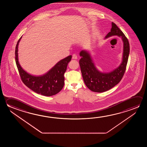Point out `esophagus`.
Returning a JSON list of instances; mask_svg holds the SVG:
<instances>
[{
    "instance_id": "esophagus-1",
    "label": "esophagus",
    "mask_w": 147,
    "mask_h": 147,
    "mask_svg": "<svg viewBox=\"0 0 147 147\" xmlns=\"http://www.w3.org/2000/svg\"><path fill=\"white\" fill-rule=\"evenodd\" d=\"M72 59H77V56L75 54H73L72 55Z\"/></svg>"
}]
</instances>
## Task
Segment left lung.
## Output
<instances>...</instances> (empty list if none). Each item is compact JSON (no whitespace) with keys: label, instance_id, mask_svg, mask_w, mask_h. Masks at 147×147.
<instances>
[{"label":"left lung","instance_id":"obj_1","mask_svg":"<svg viewBox=\"0 0 147 147\" xmlns=\"http://www.w3.org/2000/svg\"><path fill=\"white\" fill-rule=\"evenodd\" d=\"M113 36L119 37L123 41V56L120 65L110 72H103L98 70L89 51L83 50L80 52L82 58L80 60V65L82 76L86 86L92 91L101 93L111 89L120 82L125 72L130 53L129 43L123 32L112 22L111 31L105 39Z\"/></svg>","mask_w":147,"mask_h":147}]
</instances>
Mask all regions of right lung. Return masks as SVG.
<instances>
[{
    "mask_svg": "<svg viewBox=\"0 0 147 147\" xmlns=\"http://www.w3.org/2000/svg\"><path fill=\"white\" fill-rule=\"evenodd\" d=\"M22 36L17 42L15 49V61L20 76L24 84L38 94L51 96L57 94L64 86V74L72 56L59 61L47 72L41 75H34L27 72L22 67L18 60V45Z\"/></svg>",
    "mask_w": 147,
    "mask_h": 147,
    "instance_id": "right-lung-1",
    "label": "right lung"
}]
</instances>
